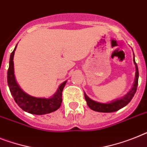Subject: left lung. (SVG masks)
Listing matches in <instances>:
<instances>
[{"instance_id": "1", "label": "left lung", "mask_w": 147, "mask_h": 147, "mask_svg": "<svg viewBox=\"0 0 147 147\" xmlns=\"http://www.w3.org/2000/svg\"><path fill=\"white\" fill-rule=\"evenodd\" d=\"M134 63L135 65V68H136V73H135V80L133 86L131 87V90L128 92L125 95L122 97L121 98L116 99L108 103H100L93 100L87 96V94L84 92L85 99L86 100L87 104L88 107L92 109V110L97 111V112L100 113H112L116 112L117 110H120L122 107H125L128 103L131 100L132 98L134 97V94L136 92L137 88H138V77H139V72H138V67L137 65L135 60H134Z\"/></svg>"}]
</instances>
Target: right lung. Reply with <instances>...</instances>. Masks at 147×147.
Returning <instances> with one entry per match:
<instances>
[{"label": "right lung", "instance_id": "1", "mask_svg": "<svg viewBox=\"0 0 147 147\" xmlns=\"http://www.w3.org/2000/svg\"><path fill=\"white\" fill-rule=\"evenodd\" d=\"M16 47L17 45L10 55L9 69L7 71L8 86L16 103L24 111L34 115L47 114L57 110L62 102V91L67 81H65L59 86L56 92L50 98H37L25 92L17 83L14 74L13 57Z\"/></svg>", "mask_w": 147, "mask_h": 147}]
</instances>
